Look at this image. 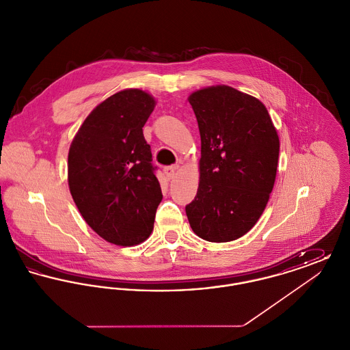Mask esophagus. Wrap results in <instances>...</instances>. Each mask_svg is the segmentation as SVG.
<instances>
[{"instance_id":"1","label":"esophagus","mask_w":350,"mask_h":350,"mask_svg":"<svg viewBox=\"0 0 350 350\" xmlns=\"http://www.w3.org/2000/svg\"><path fill=\"white\" fill-rule=\"evenodd\" d=\"M176 170H177V167H176V165H174V167H164V173H165L167 180H172V178L176 176Z\"/></svg>"}]
</instances>
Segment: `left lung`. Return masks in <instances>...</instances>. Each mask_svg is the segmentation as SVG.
Returning a JSON list of instances; mask_svg holds the SVG:
<instances>
[{"instance_id": "obj_1", "label": "left lung", "mask_w": 350, "mask_h": 350, "mask_svg": "<svg viewBox=\"0 0 350 350\" xmlns=\"http://www.w3.org/2000/svg\"><path fill=\"white\" fill-rule=\"evenodd\" d=\"M200 133V186L185 210L211 243L232 241L262 215L273 190L280 139L261 100L227 85L190 94Z\"/></svg>"}]
</instances>
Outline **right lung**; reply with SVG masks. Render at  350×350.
Returning <instances> with one entry per match:
<instances>
[{
	"mask_svg": "<svg viewBox=\"0 0 350 350\" xmlns=\"http://www.w3.org/2000/svg\"><path fill=\"white\" fill-rule=\"evenodd\" d=\"M156 100L126 89L83 120L68 153V185L80 214L106 241L131 247L150 237L163 193L143 127Z\"/></svg>",
	"mask_w": 350,
	"mask_h": 350,
	"instance_id": "1",
	"label": "right lung"
}]
</instances>
